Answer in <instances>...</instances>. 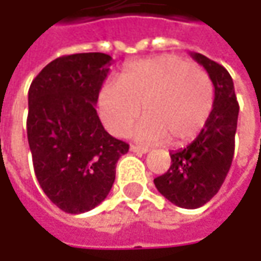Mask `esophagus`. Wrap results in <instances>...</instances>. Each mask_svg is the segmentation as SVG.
<instances>
[{"label": "esophagus", "instance_id": "esophagus-1", "mask_svg": "<svg viewBox=\"0 0 261 261\" xmlns=\"http://www.w3.org/2000/svg\"><path fill=\"white\" fill-rule=\"evenodd\" d=\"M130 151L135 152L138 155H142V154H146L148 149L146 148H142V146H136V145H130Z\"/></svg>", "mask_w": 261, "mask_h": 261}]
</instances>
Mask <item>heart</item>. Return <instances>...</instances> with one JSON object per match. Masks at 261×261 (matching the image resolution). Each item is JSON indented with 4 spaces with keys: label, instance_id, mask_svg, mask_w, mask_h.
Instances as JSON below:
<instances>
[{
    "label": "heart",
    "instance_id": "1",
    "mask_svg": "<svg viewBox=\"0 0 261 261\" xmlns=\"http://www.w3.org/2000/svg\"><path fill=\"white\" fill-rule=\"evenodd\" d=\"M214 84L205 71L177 56H158L129 64L120 83H106L98 94V113L115 136H123L141 113L134 129L142 144L170 139L183 145L203 129L214 109Z\"/></svg>",
    "mask_w": 261,
    "mask_h": 261
}]
</instances>
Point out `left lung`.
Returning <instances> with one entry per match:
<instances>
[{"label":"left lung","mask_w":261,"mask_h":261,"mask_svg":"<svg viewBox=\"0 0 261 261\" xmlns=\"http://www.w3.org/2000/svg\"><path fill=\"white\" fill-rule=\"evenodd\" d=\"M203 66L215 88L214 109L196 139L171 151V166L154 178L156 190L175 206L197 209L218 193L234 158L240 106L229 72L202 54H190Z\"/></svg>","instance_id":"8db88e82"}]
</instances>
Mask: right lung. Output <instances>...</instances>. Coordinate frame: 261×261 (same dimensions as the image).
<instances>
[{
    "label": "right lung",
    "mask_w": 261,
    "mask_h": 261,
    "mask_svg": "<svg viewBox=\"0 0 261 261\" xmlns=\"http://www.w3.org/2000/svg\"><path fill=\"white\" fill-rule=\"evenodd\" d=\"M112 56H61L29 88L27 139L37 181L66 214H84L105 200L116 163L129 145L107 134L97 115Z\"/></svg>",
    "instance_id": "obj_1"
}]
</instances>
